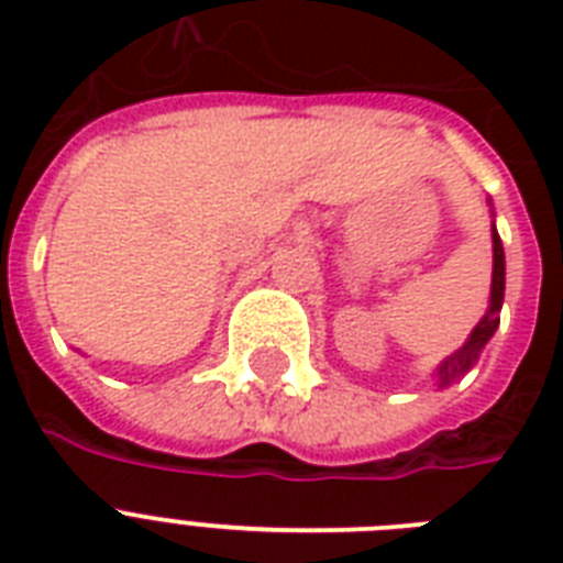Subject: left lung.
I'll list each match as a JSON object with an SVG mask.
<instances>
[{"label":"left lung","mask_w":563,"mask_h":563,"mask_svg":"<svg viewBox=\"0 0 563 563\" xmlns=\"http://www.w3.org/2000/svg\"><path fill=\"white\" fill-rule=\"evenodd\" d=\"M490 239H494V272H490L488 312L482 316L479 324L473 327V333L467 335V342H464L455 353H450V356H446V360L435 368V374L432 376H435L441 388L455 383L459 376H464L473 365H476L479 353L485 351V344L490 342V335L497 333V327H499V309H503V298H506V251H503V242H499L497 224H494V230H490Z\"/></svg>","instance_id":"obj_1"}]
</instances>
